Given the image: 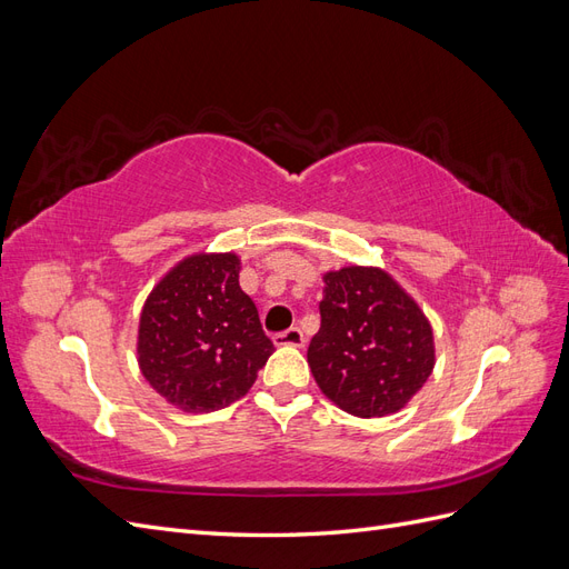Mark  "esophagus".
I'll use <instances>...</instances> for the list:
<instances>
[{
	"instance_id": "1",
	"label": "esophagus",
	"mask_w": 569,
	"mask_h": 569,
	"mask_svg": "<svg viewBox=\"0 0 569 569\" xmlns=\"http://www.w3.org/2000/svg\"><path fill=\"white\" fill-rule=\"evenodd\" d=\"M272 341H274V347H295V349H303L306 347V337H303V332L299 330V327H289V330L274 335Z\"/></svg>"
}]
</instances>
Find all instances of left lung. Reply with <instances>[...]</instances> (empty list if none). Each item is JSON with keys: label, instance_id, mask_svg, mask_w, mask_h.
I'll use <instances>...</instances> for the list:
<instances>
[{"label": "left lung", "instance_id": "8db88e82", "mask_svg": "<svg viewBox=\"0 0 569 569\" xmlns=\"http://www.w3.org/2000/svg\"><path fill=\"white\" fill-rule=\"evenodd\" d=\"M322 282L320 330L308 347L320 391L356 418L399 412L437 363L425 311L382 268L343 266Z\"/></svg>", "mask_w": 569, "mask_h": 569}]
</instances>
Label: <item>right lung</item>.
Returning a JSON list of instances; mask_svg holds the SVG:
<instances>
[{"label": "right lung", "instance_id": "1", "mask_svg": "<svg viewBox=\"0 0 569 569\" xmlns=\"http://www.w3.org/2000/svg\"><path fill=\"white\" fill-rule=\"evenodd\" d=\"M239 270L234 251L184 256L142 306L137 363L149 387L184 412L242 399L274 351Z\"/></svg>", "mask_w": 569, "mask_h": 569}]
</instances>
